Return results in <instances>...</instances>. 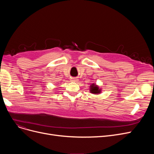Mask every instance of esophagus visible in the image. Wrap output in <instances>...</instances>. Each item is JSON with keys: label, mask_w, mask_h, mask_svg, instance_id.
I'll return each instance as SVG.
<instances>
[{"label": "esophagus", "mask_w": 154, "mask_h": 154, "mask_svg": "<svg viewBox=\"0 0 154 154\" xmlns=\"http://www.w3.org/2000/svg\"><path fill=\"white\" fill-rule=\"evenodd\" d=\"M71 80H72V82H77L78 79H76V78H75V77H73V78H71Z\"/></svg>", "instance_id": "esophagus-1"}]
</instances>
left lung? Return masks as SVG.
Masks as SVG:
<instances>
[{
    "label": "left lung",
    "instance_id": "8db88e82",
    "mask_svg": "<svg viewBox=\"0 0 154 154\" xmlns=\"http://www.w3.org/2000/svg\"><path fill=\"white\" fill-rule=\"evenodd\" d=\"M90 92L96 95L100 94L102 92L101 88H99V87L96 84L93 83L91 85H90Z\"/></svg>",
    "mask_w": 154,
    "mask_h": 154
}]
</instances>
